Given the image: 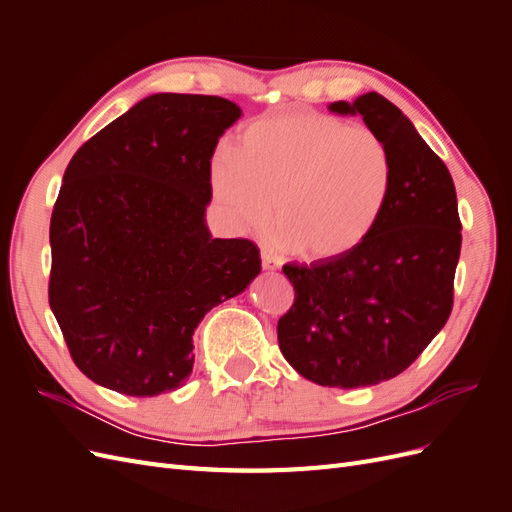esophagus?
Segmentation results:
<instances>
[{"mask_svg":"<svg viewBox=\"0 0 512 512\" xmlns=\"http://www.w3.org/2000/svg\"><path fill=\"white\" fill-rule=\"evenodd\" d=\"M260 258H262V269H265V271H275V269H280V262H277L269 252H262V254H260Z\"/></svg>","mask_w":512,"mask_h":512,"instance_id":"1","label":"esophagus"}]
</instances>
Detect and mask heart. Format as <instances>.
<instances>
[{"mask_svg":"<svg viewBox=\"0 0 512 512\" xmlns=\"http://www.w3.org/2000/svg\"><path fill=\"white\" fill-rule=\"evenodd\" d=\"M395 166L384 138L316 111L254 119L235 156L218 153L209 190L237 232L265 226L273 200V243L303 260L344 258L374 235L391 203Z\"/></svg>","mask_w":512,"mask_h":512,"instance_id":"obj_1","label":"heart"}]
</instances>
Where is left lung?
I'll return each mask as SVG.
<instances>
[{"label":"left lung","mask_w":512,"mask_h":512,"mask_svg":"<svg viewBox=\"0 0 512 512\" xmlns=\"http://www.w3.org/2000/svg\"><path fill=\"white\" fill-rule=\"evenodd\" d=\"M361 115L389 145L391 203L359 250L309 267L286 265L294 303L277 322L284 359L309 382L359 389L399 376L446 324L461 252L455 183L414 123L369 91L331 102Z\"/></svg>","instance_id":"left-lung-1"}]
</instances>
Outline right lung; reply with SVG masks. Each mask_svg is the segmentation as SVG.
Listing matches in <instances>:
<instances>
[{"label": "right lung", "instance_id": "1", "mask_svg": "<svg viewBox=\"0 0 512 512\" xmlns=\"http://www.w3.org/2000/svg\"><path fill=\"white\" fill-rule=\"evenodd\" d=\"M243 115L218 96L153 94L70 160L51 215L49 303L83 374L130 397L175 391L209 309L260 273L247 239H213L209 166Z\"/></svg>", "mask_w": 512, "mask_h": 512}]
</instances>
